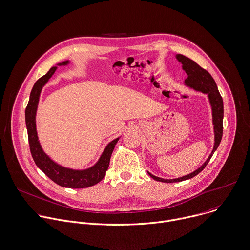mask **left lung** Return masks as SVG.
I'll list each match as a JSON object with an SVG mask.
<instances>
[{
  "mask_svg": "<svg viewBox=\"0 0 250 250\" xmlns=\"http://www.w3.org/2000/svg\"><path fill=\"white\" fill-rule=\"evenodd\" d=\"M177 59L179 62L183 63V68L188 73V77L186 79V84L197 91H201L203 93H207L208 97L210 99V103L212 106L213 111V124H214V130H215V144L212 153L210 154L209 158L206 160V162L201 166L199 169L194 171L193 173L174 180H164L158 177H155L148 173V175L154 179L155 181L162 182V183H177V182H183L188 179H191L198 175L200 172L203 171V169L206 167L207 164L209 163L211 157L213 156L214 152L217 150L218 146L220 145V142L222 140L223 136V118H224V104H223V98L218 90L217 84L214 80V78L211 76V74L203 67H201L199 64H197L194 61L190 60L189 58L184 56V55H177Z\"/></svg>",
  "mask_w": 250,
  "mask_h": 250,
  "instance_id": "obj_1",
  "label": "left lung"
}]
</instances>
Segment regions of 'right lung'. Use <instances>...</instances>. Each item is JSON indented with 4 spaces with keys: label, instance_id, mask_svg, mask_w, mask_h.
<instances>
[{
    "label": "right lung",
    "instance_id": "1",
    "mask_svg": "<svg viewBox=\"0 0 250 250\" xmlns=\"http://www.w3.org/2000/svg\"><path fill=\"white\" fill-rule=\"evenodd\" d=\"M67 62H63L62 63H60V64H66ZM56 69H57V66L51 67L50 70L45 75L40 77L35 82V84L30 93L27 107L25 109V123L27 127L30 152L37 167L57 185L63 188H89L98 184L104 179L106 172L109 168L112 153L114 151L115 145L117 144L119 138H116L115 140H113L108 144V146L104 150L102 156L100 157L99 161L95 166H93V167L90 169L83 170V171H74V170L61 167V166L53 162L43 152L37 137L36 125H35V114L37 110L41 89L45 85V83L49 80V78L54 74Z\"/></svg>",
    "mask_w": 250,
    "mask_h": 250
}]
</instances>
